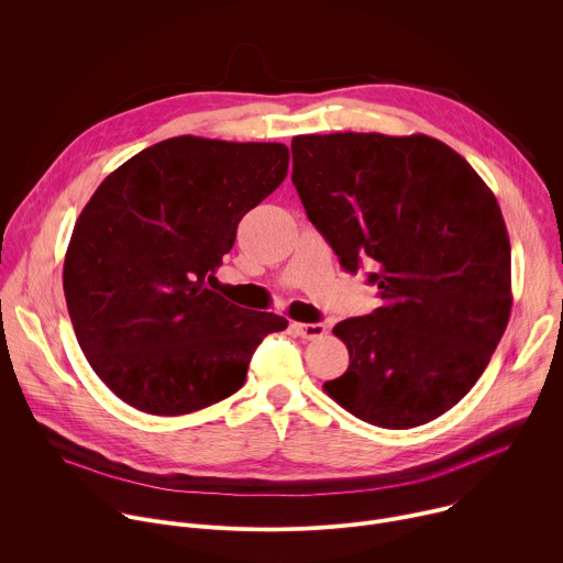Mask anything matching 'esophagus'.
I'll return each instance as SVG.
<instances>
[{
	"instance_id": "obj_1",
	"label": "esophagus",
	"mask_w": 563,
	"mask_h": 563,
	"mask_svg": "<svg viewBox=\"0 0 563 563\" xmlns=\"http://www.w3.org/2000/svg\"><path fill=\"white\" fill-rule=\"evenodd\" d=\"M296 330L298 336L307 339V341H313V339H320L328 334V325L325 323H294L291 325Z\"/></svg>"
}]
</instances>
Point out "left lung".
I'll return each mask as SVG.
<instances>
[{
  "mask_svg": "<svg viewBox=\"0 0 563 563\" xmlns=\"http://www.w3.org/2000/svg\"><path fill=\"white\" fill-rule=\"evenodd\" d=\"M291 183L341 265L369 274L383 305L341 320L350 367L323 389L356 419L408 430L472 389L512 307L510 240L495 194L430 135L291 140Z\"/></svg>",
  "mask_w": 563,
  "mask_h": 563,
  "instance_id": "left-lung-1",
  "label": "left lung"
}]
</instances>
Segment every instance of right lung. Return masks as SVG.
Returning <instances> with one entry per match:
<instances>
[{"instance_id":"1","label":"right lung","mask_w":563,"mask_h":563,"mask_svg":"<svg viewBox=\"0 0 563 563\" xmlns=\"http://www.w3.org/2000/svg\"><path fill=\"white\" fill-rule=\"evenodd\" d=\"M280 142L178 135L118 167L79 213L64 258L70 323L93 372L135 410L180 417L243 387L287 320L207 287L243 216L287 176Z\"/></svg>"}]
</instances>
